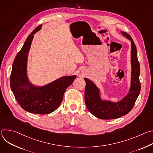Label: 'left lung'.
I'll return each mask as SVG.
<instances>
[{"label":"left lung","instance_id":"left-lung-1","mask_svg":"<svg viewBox=\"0 0 153 153\" xmlns=\"http://www.w3.org/2000/svg\"><path fill=\"white\" fill-rule=\"evenodd\" d=\"M121 33L131 43V84L128 94L122 100L116 103L102 100L99 90L97 86L89 79L84 78L86 82L85 90L86 106L93 115L101 119H117L128 114L132 110L140 91V64L137 59L136 47L133 39L128 33L123 31Z\"/></svg>","mask_w":153,"mask_h":153}]
</instances>
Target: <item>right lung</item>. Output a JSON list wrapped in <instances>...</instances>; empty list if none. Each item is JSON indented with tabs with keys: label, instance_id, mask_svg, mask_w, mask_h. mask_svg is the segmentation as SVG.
<instances>
[{
	"label": "right lung",
	"instance_id": "1",
	"mask_svg": "<svg viewBox=\"0 0 153 153\" xmlns=\"http://www.w3.org/2000/svg\"><path fill=\"white\" fill-rule=\"evenodd\" d=\"M38 26L28 36L14 60L10 75V86L14 97L24 110L38 114H50L60 106L64 93L76 76L62 77L43 86L29 82L27 73L28 54L34 34L41 29Z\"/></svg>",
	"mask_w": 153,
	"mask_h": 153
}]
</instances>
